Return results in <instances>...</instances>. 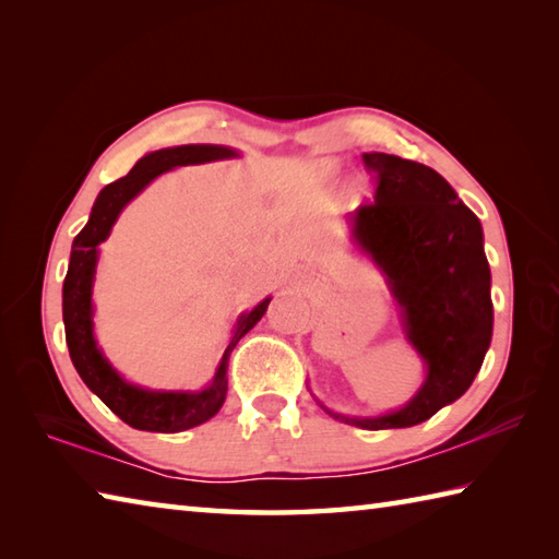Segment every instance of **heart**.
<instances>
[{"label":"heart","instance_id":"b5f03b06","mask_svg":"<svg viewBox=\"0 0 559 559\" xmlns=\"http://www.w3.org/2000/svg\"><path fill=\"white\" fill-rule=\"evenodd\" d=\"M326 170H329V173H336V170H338V163H336V160H334V163H326Z\"/></svg>","mask_w":559,"mask_h":559}]
</instances>
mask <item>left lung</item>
<instances>
[{
  "label": "left lung",
  "mask_w": 559,
  "mask_h": 559,
  "mask_svg": "<svg viewBox=\"0 0 559 559\" xmlns=\"http://www.w3.org/2000/svg\"><path fill=\"white\" fill-rule=\"evenodd\" d=\"M362 160L377 173V194L348 216L350 240L382 271L425 379L406 406L370 418L314 401L341 423L396 430L432 418L476 379L492 341L490 264L478 216L442 175L377 151Z\"/></svg>",
  "instance_id": "1"
}]
</instances>
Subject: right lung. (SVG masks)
<instances>
[{
    "label": "right lung",
    "instance_id": "add662e5",
    "mask_svg": "<svg viewBox=\"0 0 559 559\" xmlns=\"http://www.w3.org/2000/svg\"><path fill=\"white\" fill-rule=\"evenodd\" d=\"M228 158H240V151L218 144H187L146 153L144 158L136 160L129 175L100 189L96 204L91 209L88 223L83 225V230L74 237V245H71L69 269L62 288V317L71 362H74L83 384L117 418L132 425L134 430L182 432L189 430V427L211 420L221 411L225 394H228V377H225V372H228L230 353L237 346V341L264 317L271 298H264L254 310L237 317L233 336L221 355L216 374H213L209 386L199 391H165L139 386L127 382L115 370L110 360L105 358L103 348L98 346L96 331H93V281H96L100 242L108 240L115 221L120 218V213L129 201L144 192L158 175L173 168H182V165Z\"/></svg>",
    "mask_w": 559,
    "mask_h": 559
}]
</instances>
